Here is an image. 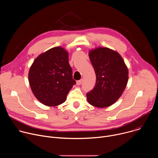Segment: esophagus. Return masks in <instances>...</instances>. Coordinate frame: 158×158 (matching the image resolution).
Segmentation results:
<instances>
[{"label":"esophagus","mask_w":158,"mask_h":158,"mask_svg":"<svg viewBox=\"0 0 158 158\" xmlns=\"http://www.w3.org/2000/svg\"><path fill=\"white\" fill-rule=\"evenodd\" d=\"M82 79H81V80L77 81L76 82V84H77V85H81V84H82Z\"/></svg>","instance_id":"34e87169"}]
</instances>
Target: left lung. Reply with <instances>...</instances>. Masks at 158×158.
<instances>
[{"label":"left lung","instance_id":"1","mask_svg":"<svg viewBox=\"0 0 158 158\" xmlns=\"http://www.w3.org/2000/svg\"><path fill=\"white\" fill-rule=\"evenodd\" d=\"M96 76L93 89L86 94L88 102L106 107L116 102L128 81V70L119 53L107 48H98L89 53Z\"/></svg>","mask_w":158,"mask_h":158}]
</instances>
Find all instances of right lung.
Segmentation results:
<instances>
[{
	"mask_svg": "<svg viewBox=\"0 0 158 158\" xmlns=\"http://www.w3.org/2000/svg\"><path fill=\"white\" fill-rule=\"evenodd\" d=\"M29 81L35 98L48 106L65 102L76 81L64 49L56 47L39 55L29 72Z\"/></svg>",
	"mask_w": 158,
	"mask_h": 158,
	"instance_id": "right-lung-1",
	"label": "right lung"
}]
</instances>
